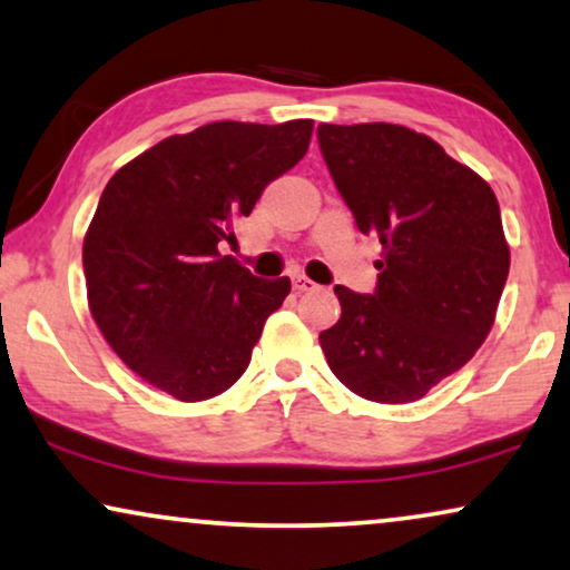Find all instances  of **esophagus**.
<instances>
[{"mask_svg":"<svg viewBox=\"0 0 570 570\" xmlns=\"http://www.w3.org/2000/svg\"><path fill=\"white\" fill-rule=\"evenodd\" d=\"M292 286H294V292H297V294H305V292H315L317 289L315 281H309L307 276H292Z\"/></svg>","mask_w":570,"mask_h":570,"instance_id":"esophagus-1","label":"esophagus"}]
</instances>
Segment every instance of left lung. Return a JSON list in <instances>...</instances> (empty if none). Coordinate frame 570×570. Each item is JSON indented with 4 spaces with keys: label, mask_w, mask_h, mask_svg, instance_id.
<instances>
[{
    "label": "left lung",
    "mask_w": 570,
    "mask_h": 570,
    "mask_svg": "<svg viewBox=\"0 0 570 570\" xmlns=\"http://www.w3.org/2000/svg\"><path fill=\"white\" fill-rule=\"evenodd\" d=\"M317 140L360 232L383 245L373 294L333 289L341 317L321 348L356 396L409 404L464 367L495 323L511 268L498 197L409 127L321 125Z\"/></svg>",
    "instance_id": "1"
}]
</instances>
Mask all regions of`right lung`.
<instances>
[{
    "label": "right lung",
    "mask_w": 570,
    "mask_h": 570,
    "mask_svg": "<svg viewBox=\"0 0 570 570\" xmlns=\"http://www.w3.org/2000/svg\"><path fill=\"white\" fill-rule=\"evenodd\" d=\"M313 119L210 121L171 135L114 174L82 239L88 307L142 381L206 401L247 370L292 281L257 278L222 242L268 181L307 154Z\"/></svg>",
    "instance_id": "add662e5"
}]
</instances>
